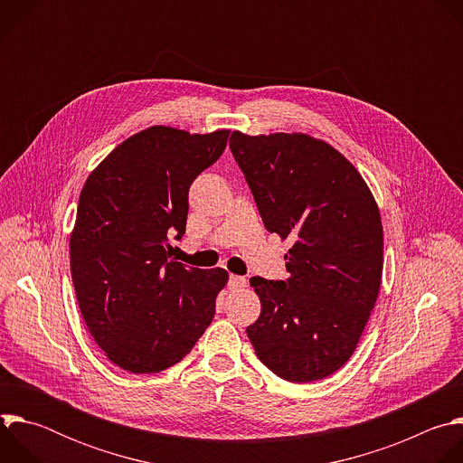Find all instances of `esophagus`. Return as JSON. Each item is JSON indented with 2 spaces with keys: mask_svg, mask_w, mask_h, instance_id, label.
Wrapping results in <instances>:
<instances>
[{
  "mask_svg": "<svg viewBox=\"0 0 463 463\" xmlns=\"http://www.w3.org/2000/svg\"><path fill=\"white\" fill-rule=\"evenodd\" d=\"M247 286L245 277H238V275H229V288L231 289H243Z\"/></svg>",
  "mask_w": 463,
  "mask_h": 463,
  "instance_id": "esophagus-1",
  "label": "esophagus"
}]
</instances>
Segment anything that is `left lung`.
<instances>
[{
  "instance_id": "1",
  "label": "left lung",
  "mask_w": 463,
  "mask_h": 463,
  "mask_svg": "<svg viewBox=\"0 0 463 463\" xmlns=\"http://www.w3.org/2000/svg\"><path fill=\"white\" fill-rule=\"evenodd\" d=\"M231 152L263 225L293 241L286 280L250 279L261 311L247 337L279 377L324 379L355 352L381 288L373 195L346 157L304 134L232 131Z\"/></svg>"
}]
</instances>
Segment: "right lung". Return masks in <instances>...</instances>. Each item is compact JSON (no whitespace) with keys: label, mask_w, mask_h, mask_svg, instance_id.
<instances>
[{"label":"right lung","mask_w":463,"mask_h":463,"mask_svg":"<svg viewBox=\"0 0 463 463\" xmlns=\"http://www.w3.org/2000/svg\"><path fill=\"white\" fill-rule=\"evenodd\" d=\"M229 129L207 136L152 126L118 145L88 177L71 234V277L95 343L131 373L179 363L197 343L227 284L168 254L181 240L188 188L214 165Z\"/></svg>","instance_id":"add662e5"}]
</instances>
